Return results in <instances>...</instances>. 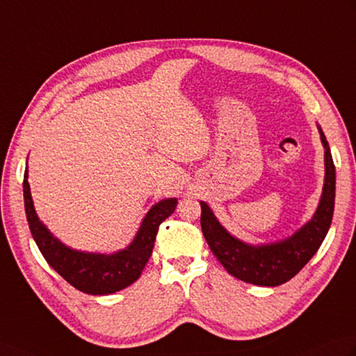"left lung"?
<instances>
[{"label":"left lung","instance_id":"left-lung-1","mask_svg":"<svg viewBox=\"0 0 356 356\" xmlns=\"http://www.w3.org/2000/svg\"><path fill=\"white\" fill-rule=\"evenodd\" d=\"M318 130L325 147L326 165L323 194L312 220L293 236L259 247L244 244L220 225L208 204L200 202V225L206 243L209 244L221 266L232 276L261 286L282 285L307 266L320 249L334 216L335 165L326 136L321 129Z\"/></svg>","mask_w":356,"mask_h":356}]
</instances>
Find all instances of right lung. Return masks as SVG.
<instances>
[{"label":"right lung","instance_id":"1","mask_svg":"<svg viewBox=\"0 0 356 356\" xmlns=\"http://www.w3.org/2000/svg\"><path fill=\"white\" fill-rule=\"evenodd\" d=\"M27 177L29 172L26 170L24 203H26L30 232L40 253L66 282L77 288L79 291L92 296L117 293L139 279L140 271L152 256L159 226L175 212L177 206L176 198H167L154 204L140 225L134 243L126 250L113 254L77 252L63 245L39 221L33 206Z\"/></svg>","mask_w":356,"mask_h":356}]
</instances>
